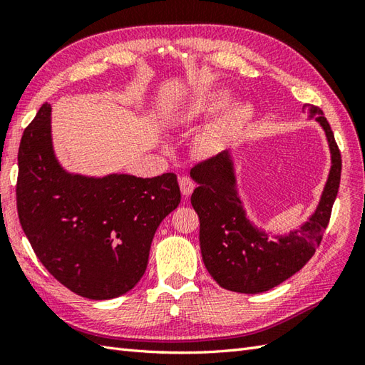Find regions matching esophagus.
<instances>
[{
	"label": "esophagus",
	"mask_w": 365,
	"mask_h": 365,
	"mask_svg": "<svg viewBox=\"0 0 365 365\" xmlns=\"http://www.w3.org/2000/svg\"><path fill=\"white\" fill-rule=\"evenodd\" d=\"M178 185H180L182 195H183L185 197H188V196L191 195V192H192V190H195V182H192L191 178L187 177V175H183V177L178 178Z\"/></svg>",
	"instance_id": "esophagus-1"
}]
</instances>
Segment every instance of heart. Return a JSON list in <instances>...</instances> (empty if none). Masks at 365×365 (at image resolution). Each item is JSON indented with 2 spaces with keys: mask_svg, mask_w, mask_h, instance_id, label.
Wrapping results in <instances>:
<instances>
[{
  "mask_svg": "<svg viewBox=\"0 0 365 365\" xmlns=\"http://www.w3.org/2000/svg\"><path fill=\"white\" fill-rule=\"evenodd\" d=\"M232 94L227 91H204L191 100L188 108V115L191 118H208L220 113L230 105ZM252 108L247 103H237L222 115V119L208 131L204 143L207 147H215L220 144L224 138L242 128L250 120Z\"/></svg>",
  "mask_w": 365,
  "mask_h": 365,
  "instance_id": "heart-1",
  "label": "heart"
}]
</instances>
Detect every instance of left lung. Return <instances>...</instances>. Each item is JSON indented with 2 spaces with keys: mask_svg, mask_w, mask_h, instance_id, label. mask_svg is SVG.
<instances>
[{
  "mask_svg": "<svg viewBox=\"0 0 365 365\" xmlns=\"http://www.w3.org/2000/svg\"><path fill=\"white\" fill-rule=\"evenodd\" d=\"M304 111L315 115L327 133L332 166L315 213L289 235L271 240L246 218L229 152L200 161L191 169V177L199 183L191 195V205L200 222V252L208 273L222 289L238 293L273 289L304 267L322 243L339 191L342 158L320 108L306 103Z\"/></svg>",
  "mask_w": 365,
  "mask_h": 365,
  "instance_id": "8db88e82",
  "label": "left lung"
}]
</instances>
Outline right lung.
<instances>
[{"mask_svg":"<svg viewBox=\"0 0 365 365\" xmlns=\"http://www.w3.org/2000/svg\"><path fill=\"white\" fill-rule=\"evenodd\" d=\"M43 103L19 147L17 212L48 273L89 299H111L139 282L160 222L180 204L177 175L103 178L68 174L51 145Z\"/></svg>","mask_w":365,"mask_h":365,"instance_id":"right-lung-1","label":"right lung"}]
</instances>
